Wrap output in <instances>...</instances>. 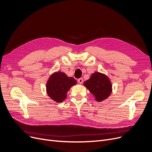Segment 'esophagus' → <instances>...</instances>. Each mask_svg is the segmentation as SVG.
I'll use <instances>...</instances> for the list:
<instances>
[{
	"label": "esophagus",
	"instance_id": "34e87169",
	"mask_svg": "<svg viewBox=\"0 0 152 152\" xmlns=\"http://www.w3.org/2000/svg\"><path fill=\"white\" fill-rule=\"evenodd\" d=\"M78 83H80V84H82V83H83V78H79L78 80Z\"/></svg>",
	"mask_w": 152,
	"mask_h": 152
}]
</instances>
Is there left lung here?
I'll return each instance as SVG.
<instances>
[{
	"mask_svg": "<svg viewBox=\"0 0 152 152\" xmlns=\"http://www.w3.org/2000/svg\"><path fill=\"white\" fill-rule=\"evenodd\" d=\"M83 85L95 96L96 102H101L110 96L113 91L112 83L108 77L100 72H95Z\"/></svg>",
	"mask_w": 152,
	"mask_h": 152,
	"instance_id": "8db88e82",
	"label": "left lung"
}]
</instances>
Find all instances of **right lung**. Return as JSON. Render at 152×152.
Returning <instances> with one entry per match:
<instances>
[{"label": "right lung", "instance_id": "add662e5", "mask_svg": "<svg viewBox=\"0 0 152 152\" xmlns=\"http://www.w3.org/2000/svg\"><path fill=\"white\" fill-rule=\"evenodd\" d=\"M77 84L73 77L64 72H55L50 75L46 83V93L55 102L61 103L67 98V93L72 86Z\"/></svg>", "mask_w": 152, "mask_h": 152}]
</instances>
